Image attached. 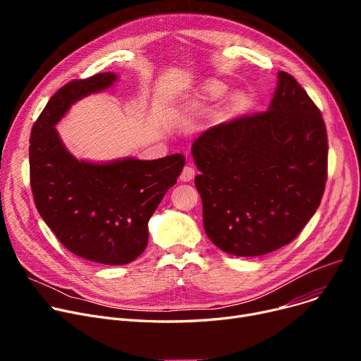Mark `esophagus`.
Returning a JSON list of instances; mask_svg holds the SVG:
<instances>
[{
  "label": "esophagus",
  "instance_id": "34e87169",
  "mask_svg": "<svg viewBox=\"0 0 361 361\" xmlns=\"http://www.w3.org/2000/svg\"><path fill=\"white\" fill-rule=\"evenodd\" d=\"M195 177V168L192 165H185L181 171V176H180V180L181 181H192Z\"/></svg>",
  "mask_w": 361,
  "mask_h": 361
}]
</instances>
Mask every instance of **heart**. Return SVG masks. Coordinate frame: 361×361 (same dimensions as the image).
<instances>
[{
  "label": "heart",
  "mask_w": 361,
  "mask_h": 361,
  "mask_svg": "<svg viewBox=\"0 0 361 361\" xmlns=\"http://www.w3.org/2000/svg\"><path fill=\"white\" fill-rule=\"evenodd\" d=\"M224 92H225V86L224 85H221V83H207L203 87V90L200 93L197 102L195 104V106L199 108V106H203L206 104H209V102H214V101L219 99L222 94H224ZM238 102H240V98L238 97H233L228 102L225 104V106L222 108V112L228 116V114H231L237 108Z\"/></svg>",
  "instance_id": "obj_1"
}]
</instances>
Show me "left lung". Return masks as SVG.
<instances>
[{"label":"left lung","instance_id":"1","mask_svg":"<svg viewBox=\"0 0 361 361\" xmlns=\"http://www.w3.org/2000/svg\"><path fill=\"white\" fill-rule=\"evenodd\" d=\"M192 155L204 233L234 256H262L291 243L325 190L326 127L286 71L278 73L268 111L207 128Z\"/></svg>","mask_w":361,"mask_h":361}]
</instances>
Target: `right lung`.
Returning <instances> with one entry per match:
<instances>
[{"instance_id":"right-lung-1","label":"right lung","mask_w":361,"mask_h":361,"mask_svg":"<svg viewBox=\"0 0 361 361\" xmlns=\"http://www.w3.org/2000/svg\"><path fill=\"white\" fill-rule=\"evenodd\" d=\"M117 79L108 71L63 86L33 124L29 147L37 212L66 249L104 264H127L145 252L147 222L185 164L180 154L109 162L70 154L55 126L73 104L111 87Z\"/></svg>"}]
</instances>
